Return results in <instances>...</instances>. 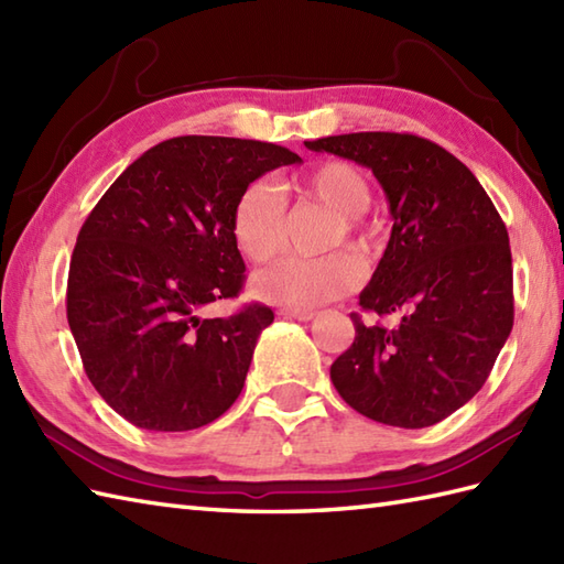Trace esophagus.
<instances>
[{
    "mask_svg": "<svg viewBox=\"0 0 564 564\" xmlns=\"http://www.w3.org/2000/svg\"><path fill=\"white\" fill-rule=\"evenodd\" d=\"M281 315H283V317H291V319L310 322V319H315V310H293V307H283Z\"/></svg>",
    "mask_w": 564,
    "mask_h": 564,
    "instance_id": "obj_1",
    "label": "esophagus"
}]
</instances>
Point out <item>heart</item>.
<instances>
[{
    "instance_id": "1",
    "label": "heart",
    "mask_w": 564,
    "mask_h": 564,
    "mask_svg": "<svg viewBox=\"0 0 564 564\" xmlns=\"http://www.w3.org/2000/svg\"><path fill=\"white\" fill-rule=\"evenodd\" d=\"M293 194L303 203H319L334 215L329 245L337 247L346 237L358 249L368 247V235L358 215L370 203V184L361 170L349 162H325L291 182ZM285 203L275 191L254 182L245 186L232 208V237L242 257L254 263L271 261L285 245ZM361 281V263L349 251L301 259L291 257L254 275L251 289L267 303L293 310H313L356 289Z\"/></svg>"
}]
</instances>
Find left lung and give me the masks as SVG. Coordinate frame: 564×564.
Instances as JSON below:
<instances>
[{"label": "left lung", "instance_id": "1", "mask_svg": "<svg viewBox=\"0 0 564 564\" xmlns=\"http://www.w3.org/2000/svg\"><path fill=\"white\" fill-rule=\"evenodd\" d=\"M368 166L386 191L390 242L358 295L364 310L400 315L364 325L329 376L344 402L373 422L438 424L473 400L513 325L507 225L467 166L410 133H349L305 142Z\"/></svg>", "mask_w": 564, "mask_h": 564}]
</instances>
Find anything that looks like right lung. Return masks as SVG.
<instances>
[{"mask_svg":"<svg viewBox=\"0 0 564 564\" xmlns=\"http://www.w3.org/2000/svg\"><path fill=\"white\" fill-rule=\"evenodd\" d=\"M301 162L273 142L172 138L140 154L84 220L69 261V332L91 386L130 424L191 431L239 398L271 307L203 310L242 291L239 194Z\"/></svg>","mask_w":564,"mask_h":564,"instance_id":"add662e5","label":"right lung"}]
</instances>
